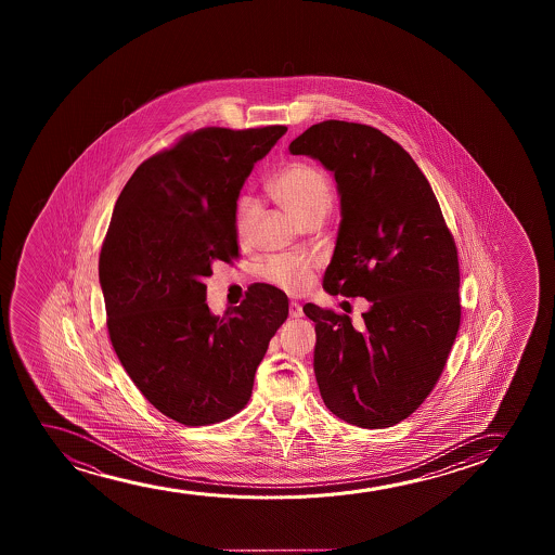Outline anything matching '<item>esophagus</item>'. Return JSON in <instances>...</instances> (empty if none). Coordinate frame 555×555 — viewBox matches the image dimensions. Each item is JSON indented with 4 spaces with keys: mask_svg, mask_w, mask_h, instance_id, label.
<instances>
[{
    "mask_svg": "<svg viewBox=\"0 0 555 555\" xmlns=\"http://www.w3.org/2000/svg\"><path fill=\"white\" fill-rule=\"evenodd\" d=\"M289 319H301L304 317V309H301V305L296 304V301H292L289 304Z\"/></svg>",
    "mask_w": 555,
    "mask_h": 555,
    "instance_id": "esophagus-1",
    "label": "esophagus"
}]
</instances>
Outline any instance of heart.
<instances>
[{
  "label": "heart",
  "mask_w": 555,
  "mask_h": 555,
  "mask_svg": "<svg viewBox=\"0 0 555 555\" xmlns=\"http://www.w3.org/2000/svg\"><path fill=\"white\" fill-rule=\"evenodd\" d=\"M274 203L297 225L324 218L332 206V190L326 176L309 163H289L267 183ZM254 220V201L243 197L236 206V238L246 243ZM314 263L305 258H274L263 267V279L288 294H301L311 286Z\"/></svg>",
  "instance_id": "obj_1"
}]
</instances>
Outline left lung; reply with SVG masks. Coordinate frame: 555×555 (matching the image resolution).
Listing matches in <instances>:
<instances>
[{
	"instance_id": "obj_1",
	"label": "left lung",
	"mask_w": 555,
	"mask_h": 555,
	"mask_svg": "<svg viewBox=\"0 0 555 555\" xmlns=\"http://www.w3.org/2000/svg\"><path fill=\"white\" fill-rule=\"evenodd\" d=\"M289 153L334 172L341 198L324 289L370 301L360 324L305 305L320 396L349 425L387 428L425 402L455 343V241L421 168L380 130L330 119L305 130Z\"/></svg>"
}]
</instances>
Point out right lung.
<instances>
[{"mask_svg": "<svg viewBox=\"0 0 555 555\" xmlns=\"http://www.w3.org/2000/svg\"><path fill=\"white\" fill-rule=\"evenodd\" d=\"M286 130H195L144 160L115 203L99 261L109 339L147 402L182 425L243 410L288 319L286 294L259 282L220 319L205 284L238 256L236 198Z\"/></svg>", "mask_w": 555, "mask_h": 555, "instance_id": "1", "label": "right lung"}]
</instances>
